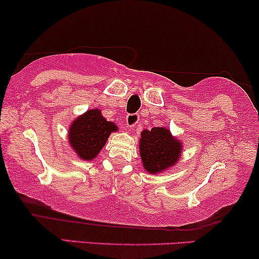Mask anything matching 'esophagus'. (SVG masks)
Masks as SVG:
<instances>
[{
  "instance_id": "1",
  "label": "esophagus",
  "mask_w": 259,
  "mask_h": 259,
  "mask_svg": "<svg viewBox=\"0 0 259 259\" xmlns=\"http://www.w3.org/2000/svg\"><path fill=\"white\" fill-rule=\"evenodd\" d=\"M125 121H126V125L129 127L135 126L136 123L139 121V114H136V113H133V114H127L126 118H125Z\"/></svg>"
}]
</instances>
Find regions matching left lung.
Wrapping results in <instances>:
<instances>
[{
	"label": "left lung",
	"mask_w": 259,
	"mask_h": 259,
	"mask_svg": "<svg viewBox=\"0 0 259 259\" xmlns=\"http://www.w3.org/2000/svg\"><path fill=\"white\" fill-rule=\"evenodd\" d=\"M139 146L142 165L150 174L162 173L173 167L183 152V142L165 127L142 130Z\"/></svg>",
	"instance_id": "8db88e82"
}]
</instances>
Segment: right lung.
Here are the masks:
<instances>
[{
    "label": "right lung",
    "instance_id": "add662e5",
    "mask_svg": "<svg viewBox=\"0 0 259 259\" xmlns=\"http://www.w3.org/2000/svg\"><path fill=\"white\" fill-rule=\"evenodd\" d=\"M117 130V125L103 118L99 108L89 109L70 124L69 145L79 158L92 160L105 146L109 135Z\"/></svg>",
    "mask_w": 259,
    "mask_h": 259
}]
</instances>
